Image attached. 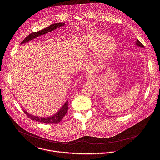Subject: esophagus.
<instances>
[{"mask_svg": "<svg viewBox=\"0 0 160 160\" xmlns=\"http://www.w3.org/2000/svg\"><path fill=\"white\" fill-rule=\"evenodd\" d=\"M86 78L87 79V80H93V75H87L86 76Z\"/></svg>", "mask_w": 160, "mask_h": 160, "instance_id": "obj_1", "label": "esophagus"}]
</instances>
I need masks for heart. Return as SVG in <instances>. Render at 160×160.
<instances>
[{"mask_svg": "<svg viewBox=\"0 0 160 160\" xmlns=\"http://www.w3.org/2000/svg\"><path fill=\"white\" fill-rule=\"evenodd\" d=\"M80 44L85 52L96 55V61L100 64L107 62L117 49V42L113 38L98 32H90L82 36Z\"/></svg>", "mask_w": 160, "mask_h": 160, "instance_id": "b5f03b06", "label": "heart"}]
</instances>
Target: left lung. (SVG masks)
<instances>
[{"label":"left lung","mask_w":160,"mask_h":160,"mask_svg":"<svg viewBox=\"0 0 160 160\" xmlns=\"http://www.w3.org/2000/svg\"><path fill=\"white\" fill-rule=\"evenodd\" d=\"M135 44H136V46H137L138 47H140V48H144L145 47H144V46L138 41V39H137V41H135ZM112 117V116H111Z\"/></svg>","instance_id":"left-lung-1"}]
</instances>
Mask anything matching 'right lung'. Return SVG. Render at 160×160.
I'll return each instance as SVG.
<instances>
[{"instance_id": "add662e5", "label": "right lung", "mask_w": 160, "mask_h": 160, "mask_svg": "<svg viewBox=\"0 0 160 160\" xmlns=\"http://www.w3.org/2000/svg\"><path fill=\"white\" fill-rule=\"evenodd\" d=\"M64 25H65L64 23H54L43 30H41V31H39L38 32H32L30 34H29L21 42V44L26 43L27 42H28L31 40H32L33 39H34L37 37H39L41 35H43L48 32H51L53 30H55L58 28L64 27ZM68 100H67L66 102L64 103V105L62 106V108L56 114H53L52 116H49V117L48 116L47 118H46V117L42 118V117H38L36 116H34V115L30 114L27 111H26L24 109H23V110L25 112V113L27 115V116H28V118H30L32 121H36L43 122L45 124H57V123H59L63 119L64 116L67 113V110H68Z\"/></svg>"}]
</instances>
